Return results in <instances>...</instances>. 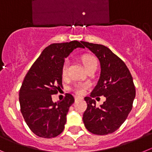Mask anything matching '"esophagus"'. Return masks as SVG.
<instances>
[{
  "instance_id": "esophagus-1",
  "label": "esophagus",
  "mask_w": 152,
  "mask_h": 152,
  "mask_svg": "<svg viewBox=\"0 0 152 152\" xmlns=\"http://www.w3.org/2000/svg\"><path fill=\"white\" fill-rule=\"evenodd\" d=\"M81 99H83L82 97H79V96L75 97V101H78V100H81Z\"/></svg>"
}]
</instances>
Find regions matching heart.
I'll list each match as a JSON object with an SVG mask.
<instances>
[{
	"instance_id": "heart-1",
	"label": "heart",
	"mask_w": 152,
	"mask_h": 152,
	"mask_svg": "<svg viewBox=\"0 0 152 152\" xmlns=\"http://www.w3.org/2000/svg\"><path fill=\"white\" fill-rule=\"evenodd\" d=\"M82 61H83V64H84L85 67H88L90 65L93 64H97V60L95 59V57H92L91 55H84L82 58ZM68 68H69V61L66 60L65 61V62L64 63V65H63L62 68V75L63 76H66L68 74ZM88 87V85L86 84V83H78L74 85L73 86V90L75 91V92L77 93V94H83L86 91V89Z\"/></svg>"
}]
</instances>
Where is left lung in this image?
Returning a JSON list of instances; mask_svg holds the SVG:
<instances>
[{
	"label": "left lung",
	"mask_w": 152,
	"mask_h": 152,
	"mask_svg": "<svg viewBox=\"0 0 152 152\" xmlns=\"http://www.w3.org/2000/svg\"><path fill=\"white\" fill-rule=\"evenodd\" d=\"M83 44L98 57L101 65L98 83L90 97L85 98L87 109L83 113V123L91 133H112L124 124L132 108L136 97L133 79L125 63L108 48L86 42ZM102 95L106 101L96 107L92 98Z\"/></svg>",
	"instance_id": "8db88e82"
}]
</instances>
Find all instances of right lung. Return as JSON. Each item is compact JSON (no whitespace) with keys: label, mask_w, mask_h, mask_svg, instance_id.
<instances>
[{"label":"right lung","mask_w":152,"mask_h":152,"mask_svg":"<svg viewBox=\"0 0 152 152\" xmlns=\"http://www.w3.org/2000/svg\"><path fill=\"white\" fill-rule=\"evenodd\" d=\"M83 42L51 44L44 49L24 78L19 94L20 110L29 129L36 136L54 138L63 132L66 114L74 98L66 94L61 102H53L51 95L62 87L65 58Z\"/></svg>","instance_id":"obj_1"}]
</instances>
